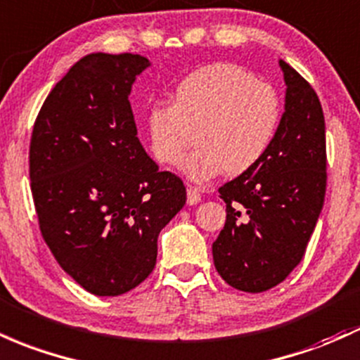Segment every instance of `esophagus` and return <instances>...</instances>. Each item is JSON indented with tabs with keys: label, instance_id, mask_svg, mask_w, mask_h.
<instances>
[{
	"label": "esophagus",
	"instance_id": "1",
	"mask_svg": "<svg viewBox=\"0 0 360 360\" xmlns=\"http://www.w3.org/2000/svg\"><path fill=\"white\" fill-rule=\"evenodd\" d=\"M188 205H198L201 201V195L198 191V188L188 186Z\"/></svg>",
	"mask_w": 360,
	"mask_h": 360
}]
</instances>
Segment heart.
<instances>
[{
	"label": "heart",
	"mask_w": 360,
	"mask_h": 360,
	"mask_svg": "<svg viewBox=\"0 0 360 360\" xmlns=\"http://www.w3.org/2000/svg\"><path fill=\"white\" fill-rule=\"evenodd\" d=\"M280 122L274 86L232 63H215L188 75L172 92L171 105L147 112L153 157L165 165L181 160V172L201 183L225 172L239 176L258 164L270 148Z\"/></svg>",
	"instance_id": "b5f03b06"
}]
</instances>
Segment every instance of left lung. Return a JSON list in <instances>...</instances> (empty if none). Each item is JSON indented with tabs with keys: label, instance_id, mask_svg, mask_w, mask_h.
Returning <instances> with one entry per match:
<instances>
[{
	"label": "left lung",
	"instance_id": "8db88e82",
	"mask_svg": "<svg viewBox=\"0 0 360 360\" xmlns=\"http://www.w3.org/2000/svg\"><path fill=\"white\" fill-rule=\"evenodd\" d=\"M285 104L262 160L219 189L225 225L212 244L213 263L234 289L258 294L289 276L323 210L326 138L321 102L283 59Z\"/></svg>",
	"mask_w": 360,
	"mask_h": 360
}]
</instances>
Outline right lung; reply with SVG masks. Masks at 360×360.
Masks as SVG:
<instances>
[{
  "mask_svg": "<svg viewBox=\"0 0 360 360\" xmlns=\"http://www.w3.org/2000/svg\"><path fill=\"white\" fill-rule=\"evenodd\" d=\"M152 63L86 54L42 104L30 141V181L42 238L59 266L101 297L152 274L162 229L186 188L159 171L138 140L129 94Z\"/></svg>",
  "mask_w": 360,
  "mask_h": 360,
  "instance_id": "add662e5",
  "label": "right lung"
}]
</instances>
